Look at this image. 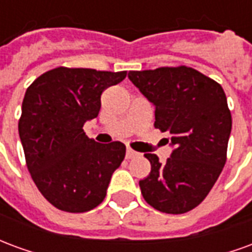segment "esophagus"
I'll return each instance as SVG.
<instances>
[{"label": "esophagus", "mask_w": 252, "mask_h": 252, "mask_svg": "<svg viewBox=\"0 0 252 252\" xmlns=\"http://www.w3.org/2000/svg\"><path fill=\"white\" fill-rule=\"evenodd\" d=\"M137 155V153L136 151H133V150H131V148H128V150H126V159H132V158H135V157H136Z\"/></svg>", "instance_id": "1"}]
</instances>
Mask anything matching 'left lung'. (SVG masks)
Instances as JSON below:
<instances>
[{
	"mask_svg": "<svg viewBox=\"0 0 252 252\" xmlns=\"http://www.w3.org/2000/svg\"><path fill=\"white\" fill-rule=\"evenodd\" d=\"M128 78L155 105L154 126L170 132L174 146L164 163L144 155L151 171L139 181L143 197L159 212L186 213L205 200L227 162L232 117L225 93L188 66L129 71Z\"/></svg>",
	"mask_w": 252,
	"mask_h": 252,
	"instance_id": "obj_1",
	"label": "left lung"
}]
</instances>
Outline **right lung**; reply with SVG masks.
I'll use <instances>...</instances> for the list:
<instances>
[{"mask_svg":"<svg viewBox=\"0 0 252 252\" xmlns=\"http://www.w3.org/2000/svg\"><path fill=\"white\" fill-rule=\"evenodd\" d=\"M126 77V71L61 66L25 92L19 120L25 163L43 197L61 211L98 206L126 157L121 142L99 144L83 132V124L98 116L102 92Z\"/></svg>","mask_w":252,"mask_h":252,"instance_id":"obj_1","label":"right lung"}]
</instances>
